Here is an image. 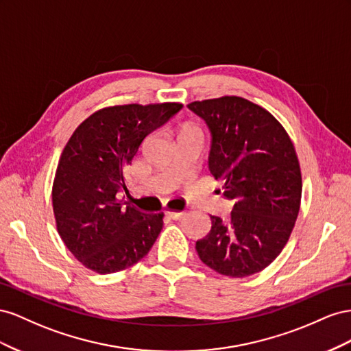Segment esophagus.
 <instances>
[{
    "instance_id": "obj_1",
    "label": "esophagus",
    "mask_w": 351,
    "mask_h": 351,
    "mask_svg": "<svg viewBox=\"0 0 351 351\" xmlns=\"http://www.w3.org/2000/svg\"><path fill=\"white\" fill-rule=\"evenodd\" d=\"M166 215H167L170 219L179 220V219H182V217H184L185 212H166Z\"/></svg>"
}]
</instances>
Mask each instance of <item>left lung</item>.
<instances>
[{"label": "left lung", "instance_id": "left-lung-1", "mask_svg": "<svg viewBox=\"0 0 351 351\" xmlns=\"http://www.w3.org/2000/svg\"><path fill=\"white\" fill-rule=\"evenodd\" d=\"M210 132L208 172L234 202L228 220L210 216L212 229L195 243L202 262L217 274L244 278L282 252L302 199V172L282 125L241 97L188 104Z\"/></svg>", "mask_w": 351, "mask_h": 351}]
</instances>
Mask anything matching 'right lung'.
<instances>
[{"mask_svg": "<svg viewBox=\"0 0 351 351\" xmlns=\"http://www.w3.org/2000/svg\"><path fill=\"white\" fill-rule=\"evenodd\" d=\"M182 107H107L84 120L70 136L54 178L53 210L63 243L85 267L114 274L152 250L163 228V213L138 212L119 194L129 195L125 170L139 145Z\"/></svg>", "mask_w": 351, "mask_h": 351, "instance_id": "right-lung-1", "label": "right lung"}]
</instances>
